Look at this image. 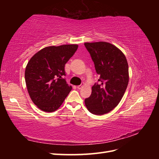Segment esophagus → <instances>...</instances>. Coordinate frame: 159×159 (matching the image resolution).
I'll list each match as a JSON object with an SVG mask.
<instances>
[{"mask_svg":"<svg viewBox=\"0 0 159 159\" xmlns=\"http://www.w3.org/2000/svg\"><path fill=\"white\" fill-rule=\"evenodd\" d=\"M84 85H85V84H84V83H83L81 84V85H78V86H77V88H78V89H81L82 87L84 86Z\"/></svg>","mask_w":159,"mask_h":159,"instance_id":"1","label":"esophagus"}]
</instances>
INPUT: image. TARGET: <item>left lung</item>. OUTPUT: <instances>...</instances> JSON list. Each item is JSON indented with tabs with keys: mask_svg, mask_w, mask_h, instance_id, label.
Returning a JSON list of instances; mask_svg holds the SVG:
<instances>
[{
	"mask_svg": "<svg viewBox=\"0 0 159 159\" xmlns=\"http://www.w3.org/2000/svg\"><path fill=\"white\" fill-rule=\"evenodd\" d=\"M84 44L100 76L99 84H94L92 94L85 100V106L92 114H106L117 106L126 92L129 80L127 60L124 53L110 43Z\"/></svg>",
	"mask_w": 159,
	"mask_h": 159,
	"instance_id": "1",
	"label": "left lung"
}]
</instances>
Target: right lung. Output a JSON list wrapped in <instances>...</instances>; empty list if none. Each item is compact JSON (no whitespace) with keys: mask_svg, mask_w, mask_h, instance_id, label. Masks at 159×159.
I'll return each instance as SVG.
<instances>
[{"mask_svg":"<svg viewBox=\"0 0 159 159\" xmlns=\"http://www.w3.org/2000/svg\"><path fill=\"white\" fill-rule=\"evenodd\" d=\"M77 48V44L46 47L29 60L25 82L30 97L39 109L45 112L57 110L72 90L63 76L66 63Z\"/></svg>","mask_w":159,"mask_h":159,"instance_id":"1","label":"right lung"}]
</instances>
